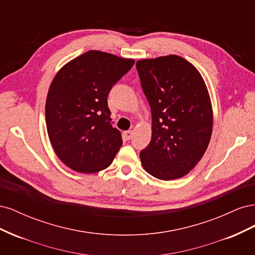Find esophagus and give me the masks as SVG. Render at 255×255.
<instances>
[{"mask_svg": "<svg viewBox=\"0 0 255 255\" xmlns=\"http://www.w3.org/2000/svg\"><path fill=\"white\" fill-rule=\"evenodd\" d=\"M125 136H126V138H127L128 140H129L130 138L133 137V132H132V130H126V132H125Z\"/></svg>", "mask_w": 255, "mask_h": 255, "instance_id": "1", "label": "esophagus"}]
</instances>
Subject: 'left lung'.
I'll return each mask as SVG.
<instances>
[{
    "instance_id": "obj_1",
    "label": "left lung",
    "mask_w": 255,
    "mask_h": 255,
    "mask_svg": "<svg viewBox=\"0 0 255 255\" xmlns=\"http://www.w3.org/2000/svg\"><path fill=\"white\" fill-rule=\"evenodd\" d=\"M152 115V137L140 152L146 172L159 180L186 175L210 143L213 112L201 74L177 55L136 63Z\"/></svg>"
}]
</instances>
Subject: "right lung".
I'll list each match as a JSON object with an SVG mask.
<instances>
[{
	"mask_svg": "<svg viewBox=\"0 0 255 255\" xmlns=\"http://www.w3.org/2000/svg\"><path fill=\"white\" fill-rule=\"evenodd\" d=\"M134 63L88 51L54 78L45 102V123L56 155L72 170L94 173L113 163L122 138L112 126L107 97Z\"/></svg>",
	"mask_w": 255,
	"mask_h": 255,
	"instance_id": "right-lung-1",
	"label": "right lung"
}]
</instances>
